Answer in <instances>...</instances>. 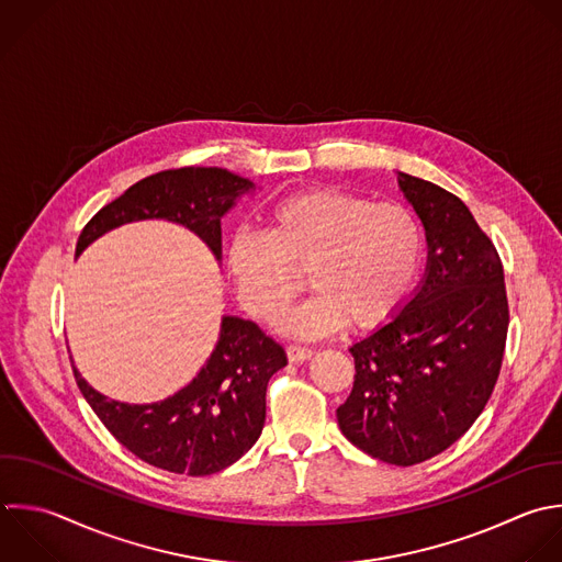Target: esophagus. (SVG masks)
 <instances>
[{"mask_svg":"<svg viewBox=\"0 0 562 562\" xmlns=\"http://www.w3.org/2000/svg\"><path fill=\"white\" fill-rule=\"evenodd\" d=\"M285 351H288L290 362H303V360H310V358H312V353H314L310 347H301V345H290Z\"/></svg>","mask_w":562,"mask_h":562,"instance_id":"1","label":"esophagus"}]
</instances>
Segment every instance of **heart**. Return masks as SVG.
<instances>
[{
    "instance_id": "heart-1",
    "label": "heart",
    "mask_w": 562,
    "mask_h": 562,
    "mask_svg": "<svg viewBox=\"0 0 562 562\" xmlns=\"http://www.w3.org/2000/svg\"><path fill=\"white\" fill-rule=\"evenodd\" d=\"M424 231L397 202L316 189L272 204L263 233L239 231L226 246V274L241 305L274 325L303 290H316L281 327L301 338L384 325L404 305L422 268Z\"/></svg>"
}]
</instances>
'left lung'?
Wrapping results in <instances>:
<instances>
[{
  "label": "left lung",
  "instance_id": "obj_1",
  "mask_svg": "<svg viewBox=\"0 0 562 562\" xmlns=\"http://www.w3.org/2000/svg\"><path fill=\"white\" fill-rule=\"evenodd\" d=\"M397 184L426 231V272L397 316L349 347L353 389L336 417L362 452L413 465L443 452L485 408L509 312L498 252L468 206L408 173L397 171Z\"/></svg>",
  "mask_w": 562,
  "mask_h": 562
}]
</instances>
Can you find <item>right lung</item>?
Segmentation results:
<instances>
[{
    "mask_svg": "<svg viewBox=\"0 0 562 562\" xmlns=\"http://www.w3.org/2000/svg\"><path fill=\"white\" fill-rule=\"evenodd\" d=\"M255 182L220 167L160 171L130 187L83 228L77 257L105 233L143 220H167L198 235L222 259V217ZM288 364L279 342L257 323L222 316L220 338L198 375L173 395L130 404L92 389L75 367L77 384L105 428L143 461L204 476L248 452L266 422V389Z\"/></svg>",
    "mask_w": 562,
    "mask_h": 562,
    "instance_id": "1",
    "label": "right lung"
}]
</instances>
